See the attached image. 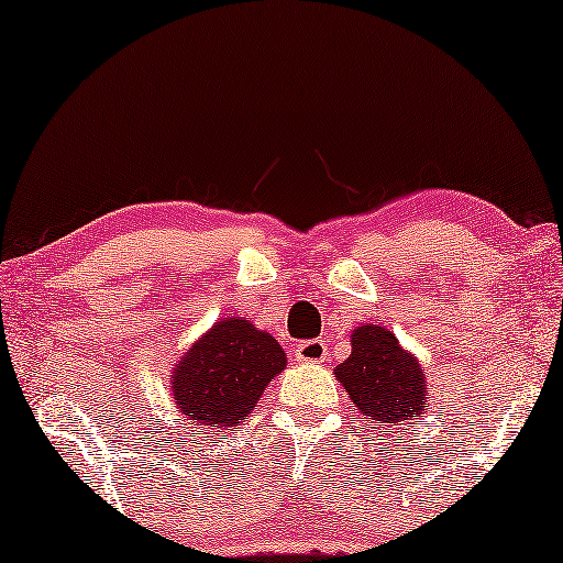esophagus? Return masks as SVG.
<instances>
[{
    "instance_id": "1",
    "label": "esophagus",
    "mask_w": 563,
    "mask_h": 563,
    "mask_svg": "<svg viewBox=\"0 0 563 563\" xmlns=\"http://www.w3.org/2000/svg\"><path fill=\"white\" fill-rule=\"evenodd\" d=\"M294 358L299 364H319L327 358V344L321 339H311V342H301L297 344V352H294Z\"/></svg>"
}]
</instances>
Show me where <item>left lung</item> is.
I'll list each match as a JSON object with an SVG mask.
<instances>
[{
  "instance_id": "1",
  "label": "left lung",
  "mask_w": 563,
  "mask_h": 563,
  "mask_svg": "<svg viewBox=\"0 0 563 563\" xmlns=\"http://www.w3.org/2000/svg\"><path fill=\"white\" fill-rule=\"evenodd\" d=\"M354 407L364 413L368 429H391L413 413L427 411L429 382L423 366L404 349L394 331L362 324L352 331V354L334 366Z\"/></svg>"
}]
</instances>
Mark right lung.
Masks as SVG:
<instances>
[{"instance_id": "1", "label": "right lung", "mask_w": 563, "mask_h": 563, "mask_svg": "<svg viewBox=\"0 0 563 563\" xmlns=\"http://www.w3.org/2000/svg\"><path fill=\"white\" fill-rule=\"evenodd\" d=\"M284 368L287 354L272 334L244 317H224L172 366V399L189 431L236 429Z\"/></svg>"}]
</instances>
